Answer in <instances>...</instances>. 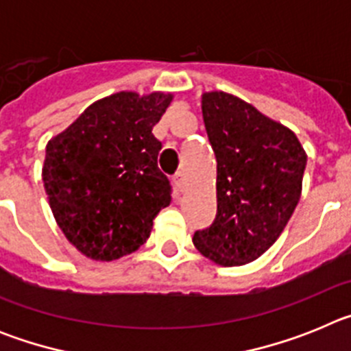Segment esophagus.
<instances>
[{
    "label": "esophagus",
    "mask_w": 351,
    "mask_h": 351,
    "mask_svg": "<svg viewBox=\"0 0 351 351\" xmlns=\"http://www.w3.org/2000/svg\"><path fill=\"white\" fill-rule=\"evenodd\" d=\"M172 182H173V186H176V190H178V191L184 190V176H182V172L173 173Z\"/></svg>",
    "instance_id": "1"
}]
</instances>
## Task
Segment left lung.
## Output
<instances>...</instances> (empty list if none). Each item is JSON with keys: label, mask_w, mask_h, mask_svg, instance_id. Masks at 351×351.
Segmentation results:
<instances>
[{"label": "left lung", "mask_w": 351, "mask_h": 351, "mask_svg": "<svg viewBox=\"0 0 351 351\" xmlns=\"http://www.w3.org/2000/svg\"><path fill=\"white\" fill-rule=\"evenodd\" d=\"M202 116L218 161V210L193 244L213 262L235 267L263 255L295 210L308 156L295 133L234 95L202 96Z\"/></svg>", "instance_id": "8db88e82"}]
</instances>
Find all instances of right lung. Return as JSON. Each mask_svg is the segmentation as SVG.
Wrapping results in <instances>:
<instances>
[{"mask_svg": "<svg viewBox=\"0 0 351 351\" xmlns=\"http://www.w3.org/2000/svg\"><path fill=\"white\" fill-rule=\"evenodd\" d=\"M170 101L163 93H116L47 144L42 176L52 214L89 258L110 262L137 251L172 200L153 135Z\"/></svg>", "mask_w": 351, "mask_h": 351, "instance_id": "add662e5", "label": "right lung"}]
</instances>
